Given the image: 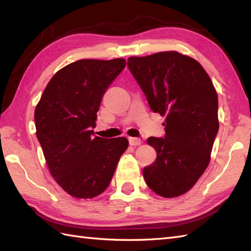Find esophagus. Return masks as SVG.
Instances as JSON below:
<instances>
[{
	"label": "esophagus",
	"mask_w": 251,
	"mask_h": 251,
	"mask_svg": "<svg viewBox=\"0 0 251 251\" xmlns=\"http://www.w3.org/2000/svg\"><path fill=\"white\" fill-rule=\"evenodd\" d=\"M128 140H129V145H130V146H132V147L139 146V145H141V143H142V141H141L140 138H134V137H130Z\"/></svg>",
	"instance_id": "obj_1"
}]
</instances>
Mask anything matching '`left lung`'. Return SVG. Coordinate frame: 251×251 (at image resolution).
Here are the masks:
<instances>
[{
  "mask_svg": "<svg viewBox=\"0 0 251 251\" xmlns=\"http://www.w3.org/2000/svg\"><path fill=\"white\" fill-rule=\"evenodd\" d=\"M127 66L151 110L166 116L165 137L147 140L156 159L143 168V178L159 196L182 195L210 162L219 130L214 84L200 62L178 51L129 57Z\"/></svg>",
  "mask_w": 251,
  "mask_h": 251,
  "instance_id": "left-lung-1",
  "label": "left lung"
}]
</instances>
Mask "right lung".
<instances>
[{"label":"right lung","mask_w":251,"mask_h":251,"mask_svg":"<svg viewBox=\"0 0 251 251\" xmlns=\"http://www.w3.org/2000/svg\"><path fill=\"white\" fill-rule=\"evenodd\" d=\"M125 59H82L51 77L34 111L36 137L56 182L76 199H93L108 188L128 147L125 137L94 135L106 89Z\"/></svg>","instance_id":"1"}]
</instances>
